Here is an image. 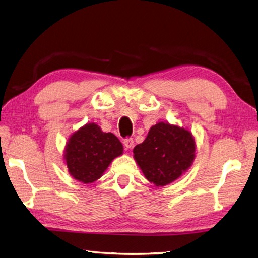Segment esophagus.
I'll return each instance as SVG.
<instances>
[{
  "mask_svg": "<svg viewBox=\"0 0 258 258\" xmlns=\"http://www.w3.org/2000/svg\"><path fill=\"white\" fill-rule=\"evenodd\" d=\"M134 139L133 138H127V139H124L123 140V145H124V147L127 149H130V148H133L134 147Z\"/></svg>",
  "mask_w": 258,
  "mask_h": 258,
  "instance_id": "obj_1",
  "label": "esophagus"
}]
</instances>
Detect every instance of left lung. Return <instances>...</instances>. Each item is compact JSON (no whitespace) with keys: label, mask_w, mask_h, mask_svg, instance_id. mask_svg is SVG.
Listing matches in <instances>:
<instances>
[{"label":"left lung","mask_w":258,"mask_h":258,"mask_svg":"<svg viewBox=\"0 0 258 258\" xmlns=\"http://www.w3.org/2000/svg\"><path fill=\"white\" fill-rule=\"evenodd\" d=\"M195 151V138L190 131L161 121L152 125L143 144L135 147L134 158L147 180L162 187L190 168Z\"/></svg>","instance_id":"1"}]
</instances>
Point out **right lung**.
I'll use <instances>...</instances> for the list:
<instances>
[{
  "instance_id": "right-lung-1",
  "label": "right lung",
  "mask_w": 258,
  "mask_h": 258,
  "mask_svg": "<svg viewBox=\"0 0 258 258\" xmlns=\"http://www.w3.org/2000/svg\"><path fill=\"white\" fill-rule=\"evenodd\" d=\"M123 154V146L111 133H103L97 123H87L73 133L64 148L63 159L76 180H98L111 161Z\"/></svg>"
}]
</instances>
